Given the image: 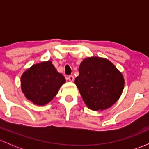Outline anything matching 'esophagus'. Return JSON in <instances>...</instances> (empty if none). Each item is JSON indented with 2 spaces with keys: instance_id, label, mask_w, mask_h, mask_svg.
<instances>
[{
  "instance_id": "esophagus-1",
  "label": "esophagus",
  "mask_w": 149,
  "mask_h": 149,
  "mask_svg": "<svg viewBox=\"0 0 149 149\" xmlns=\"http://www.w3.org/2000/svg\"><path fill=\"white\" fill-rule=\"evenodd\" d=\"M68 79L69 81H71V82H73V81H74V76H69L68 77Z\"/></svg>"
}]
</instances>
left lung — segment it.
<instances>
[{"instance_id": "obj_1", "label": "left lung", "mask_w": 149, "mask_h": 149, "mask_svg": "<svg viewBox=\"0 0 149 149\" xmlns=\"http://www.w3.org/2000/svg\"><path fill=\"white\" fill-rule=\"evenodd\" d=\"M79 71L75 84L90 109L104 110L119 100L124 88V77L109 60L100 57L85 58Z\"/></svg>"}]
</instances>
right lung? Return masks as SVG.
<instances>
[{
	"mask_svg": "<svg viewBox=\"0 0 149 149\" xmlns=\"http://www.w3.org/2000/svg\"><path fill=\"white\" fill-rule=\"evenodd\" d=\"M65 83L63 75L57 71L50 61L34 64L21 76V88L25 97L40 106L52 101Z\"/></svg>",
	"mask_w": 149,
	"mask_h": 149,
	"instance_id": "right-lung-1",
	"label": "right lung"
}]
</instances>
